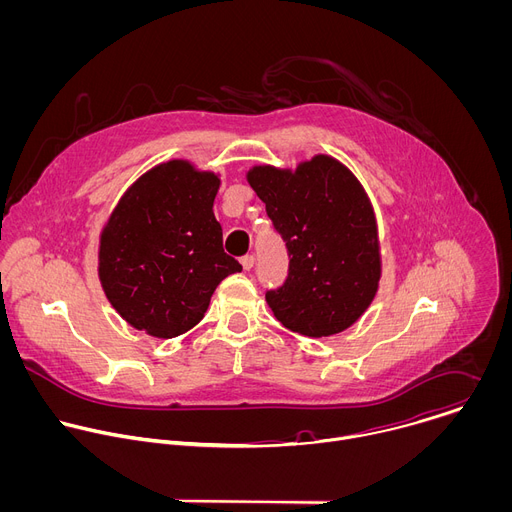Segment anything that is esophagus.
Returning a JSON list of instances; mask_svg holds the SVG:
<instances>
[{
    "label": "esophagus",
    "instance_id": "obj_1",
    "mask_svg": "<svg viewBox=\"0 0 512 512\" xmlns=\"http://www.w3.org/2000/svg\"><path fill=\"white\" fill-rule=\"evenodd\" d=\"M241 265H243L245 271H251V269L255 267V255H245V257L241 259Z\"/></svg>",
    "mask_w": 512,
    "mask_h": 512
}]
</instances>
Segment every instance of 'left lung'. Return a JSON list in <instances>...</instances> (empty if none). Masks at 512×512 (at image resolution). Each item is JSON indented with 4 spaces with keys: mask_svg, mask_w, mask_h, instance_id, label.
<instances>
[{
    "mask_svg": "<svg viewBox=\"0 0 512 512\" xmlns=\"http://www.w3.org/2000/svg\"><path fill=\"white\" fill-rule=\"evenodd\" d=\"M247 180L289 257L285 281L265 294L275 318L310 338L352 326L381 279L375 212L358 180L330 156L296 172L255 166Z\"/></svg>",
    "mask_w": 512,
    "mask_h": 512,
    "instance_id": "1",
    "label": "left lung"
}]
</instances>
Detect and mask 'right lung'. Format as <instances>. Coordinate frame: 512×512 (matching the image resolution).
<instances>
[{"label": "right lung", "instance_id": "1", "mask_svg": "<svg viewBox=\"0 0 512 512\" xmlns=\"http://www.w3.org/2000/svg\"><path fill=\"white\" fill-rule=\"evenodd\" d=\"M212 172L172 160L145 172L119 200L101 235L99 279L133 328L174 338L194 328L216 285L241 263L225 253L212 204Z\"/></svg>", "mask_w": 512, "mask_h": 512}]
</instances>
